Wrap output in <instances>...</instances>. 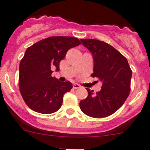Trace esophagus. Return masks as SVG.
<instances>
[{"label": "esophagus", "mask_w": 150, "mask_h": 150, "mask_svg": "<svg viewBox=\"0 0 150 150\" xmlns=\"http://www.w3.org/2000/svg\"><path fill=\"white\" fill-rule=\"evenodd\" d=\"M80 88V86L78 84H76V83H75V84H73L74 89H78V88Z\"/></svg>", "instance_id": "1"}]
</instances>
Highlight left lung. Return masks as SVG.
<instances>
[{"instance_id":"8db88e82","label":"left lung","mask_w":150,"mask_h":150,"mask_svg":"<svg viewBox=\"0 0 150 150\" xmlns=\"http://www.w3.org/2000/svg\"><path fill=\"white\" fill-rule=\"evenodd\" d=\"M80 41L93 54L91 76L98 78L103 85L96 93L86 88L88 96L80 102V108L91 117H107L121 108L128 98L132 71L127 58L108 44L93 39Z\"/></svg>"}]
</instances>
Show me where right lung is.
<instances>
[{"label": "right lung", "instance_id": "1", "mask_svg": "<svg viewBox=\"0 0 150 150\" xmlns=\"http://www.w3.org/2000/svg\"><path fill=\"white\" fill-rule=\"evenodd\" d=\"M72 37H50L39 41L26 50L19 64L18 86L26 105L36 112L50 114L60 108L63 96L72 84L52 77V67L59 70L60 61L72 47L80 45Z\"/></svg>", "mask_w": 150, "mask_h": 150}]
</instances>
